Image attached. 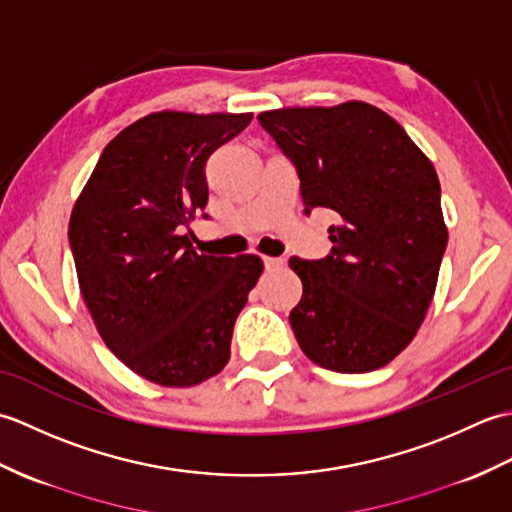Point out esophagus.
Returning <instances> with one entry per match:
<instances>
[{"instance_id": "esophagus-1", "label": "esophagus", "mask_w": 512, "mask_h": 512, "mask_svg": "<svg viewBox=\"0 0 512 512\" xmlns=\"http://www.w3.org/2000/svg\"><path fill=\"white\" fill-rule=\"evenodd\" d=\"M264 264L268 270H277V268L286 266V259L284 257H264Z\"/></svg>"}]
</instances>
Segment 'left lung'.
I'll use <instances>...</instances> for the list:
<instances>
[{
  "mask_svg": "<svg viewBox=\"0 0 512 512\" xmlns=\"http://www.w3.org/2000/svg\"><path fill=\"white\" fill-rule=\"evenodd\" d=\"M257 121L297 165L306 213H339L328 257H290L303 284L290 312L299 347L332 372L385 367L436 292L449 239L436 169L394 118L363 101L281 107Z\"/></svg>",
  "mask_w": 512,
  "mask_h": 512,
  "instance_id": "8db88e82",
  "label": "left lung"
}]
</instances>
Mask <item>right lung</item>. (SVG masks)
Masks as SVG:
<instances>
[{
	"label": "right lung",
	"instance_id": "obj_1",
	"mask_svg": "<svg viewBox=\"0 0 512 512\" xmlns=\"http://www.w3.org/2000/svg\"><path fill=\"white\" fill-rule=\"evenodd\" d=\"M250 118H138L103 149L74 202L68 235L85 306L105 345L156 385L193 387L222 372L264 273L259 255H200L184 235L209 200L206 160Z\"/></svg>",
	"mask_w": 512,
	"mask_h": 512
}]
</instances>
